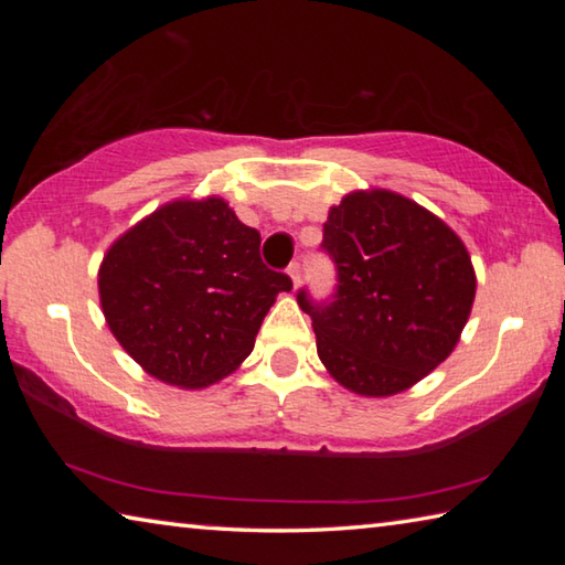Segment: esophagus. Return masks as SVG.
<instances>
[{
    "mask_svg": "<svg viewBox=\"0 0 565 565\" xmlns=\"http://www.w3.org/2000/svg\"><path fill=\"white\" fill-rule=\"evenodd\" d=\"M286 271H289L294 286H299V281H301V264L299 262H291L289 269H286Z\"/></svg>",
    "mask_w": 565,
    "mask_h": 565,
    "instance_id": "1",
    "label": "esophagus"
}]
</instances>
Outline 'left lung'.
<instances>
[{
	"mask_svg": "<svg viewBox=\"0 0 565 565\" xmlns=\"http://www.w3.org/2000/svg\"><path fill=\"white\" fill-rule=\"evenodd\" d=\"M321 252L337 269L333 294L317 301L303 286L296 301L341 386L361 396L398 394L454 351L476 276L441 218L394 191H356L329 212Z\"/></svg>",
	"mask_w": 565,
	"mask_h": 565,
	"instance_id": "obj_1",
	"label": "left lung"
}]
</instances>
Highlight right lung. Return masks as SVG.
Wrapping results in <instances>:
<instances>
[{
	"label": "right lung",
	"instance_id": "right-lung-1",
	"mask_svg": "<svg viewBox=\"0 0 565 565\" xmlns=\"http://www.w3.org/2000/svg\"><path fill=\"white\" fill-rule=\"evenodd\" d=\"M262 234L222 199L174 202L129 228L99 269L104 317L151 376L214 384L254 349L291 279L262 262Z\"/></svg>",
	"mask_w": 565,
	"mask_h": 565
}]
</instances>
